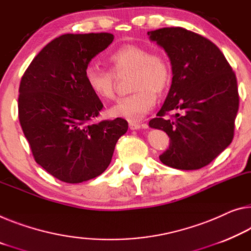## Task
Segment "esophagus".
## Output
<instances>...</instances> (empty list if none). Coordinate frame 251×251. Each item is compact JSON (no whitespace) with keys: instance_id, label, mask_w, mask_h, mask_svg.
Masks as SVG:
<instances>
[{"instance_id":"obj_1","label":"esophagus","mask_w":251,"mask_h":251,"mask_svg":"<svg viewBox=\"0 0 251 251\" xmlns=\"http://www.w3.org/2000/svg\"><path fill=\"white\" fill-rule=\"evenodd\" d=\"M147 125L145 123H140V122H129V128L130 130H138L140 128H146Z\"/></svg>"}]
</instances>
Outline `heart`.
<instances>
[{"label":"heart","mask_w":251,"mask_h":251,"mask_svg":"<svg viewBox=\"0 0 251 251\" xmlns=\"http://www.w3.org/2000/svg\"><path fill=\"white\" fill-rule=\"evenodd\" d=\"M109 61L112 72L96 64L87 65L85 80L90 90L102 100H111L115 95V75L131 72L130 94L110 107L113 118L138 122L155 106L156 95H160L171 83V67L165 57L150 53L146 47L128 44L111 53Z\"/></svg>","instance_id":"heart-1"}]
</instances>
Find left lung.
<instances>
[{
	"label": "left lung",
	"instance_id": "obj_1",
	"mask_svg": "<svg viewBox=\"0 0 251 251\" xmlns=\"http://www.w3.org/2000/svg\"><path fill=\"white\" fill-rule=\"evenodd\" d=\"M167 53L173 78L168 95L149 126L168 134L159 156L169 167L193 171L209 165L231 144L239 109L236 75L213 42L183 28L148 32ZM176 112L174 119L166 113Z\"/></svg>",
	"mask_w": 251,
	"mask_h": 251
}]
</instances>
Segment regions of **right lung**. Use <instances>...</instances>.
<instances>
[{"mask_svg": "<svg viewBox=\"0 0 251 251\" xmlns=\"http://www.w3.org/2000/svg\"><path fill=\"white\" fill-rule=\"evenodd\" d=\"M112 33L63 34L34 57L19 88V120L34 160L61 182L95 178L110 165L121 118L92 123L103 104L88 88L85 68L112 44Z\"/></svg>", "mask_w": 251, "mask_h": 251, "instance_id": "right-lung-1", "label": "right lung"}]
</instances>
